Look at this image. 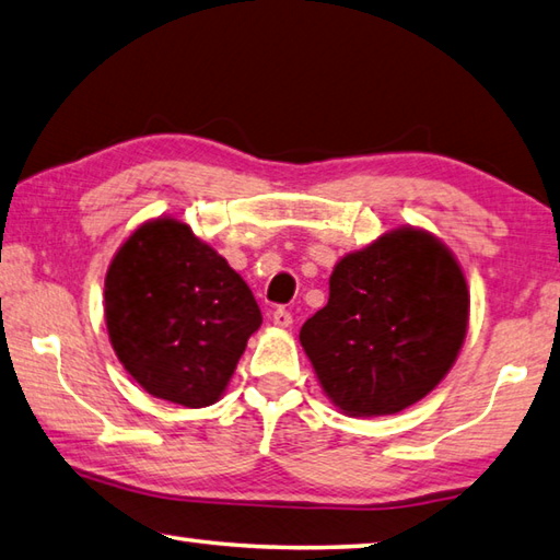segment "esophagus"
<instances>
[{
	"mask_svg": "<svg viewBox=\"0 0 560 560\" xmlns=\"http://www.w3.org/2000/svg\"><path fill=\"white\" fill-rule=\"evenodd\" d=\"M271 320H273V325H279V328H289V325L293 323V315H291V311H287L283 306H279L277 311H273Z\"/></svg>",
	"mask_w": 560,
	"mask_h": 560,
	"instance_id": "esophagus-1",
	"label": "esophagus"
}]
</instances>
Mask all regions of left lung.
Wrapping results in <instances>:
<instances>
[{"label": "left lung", "instance_id": "left-lung-1", "mask_svg": "<svg viewBox=\"0 0 560 560\" xmlns=\"http://www.w3.org/2000/svg\"><path fill=\"white\" fill-rule=\"evenodd\" d=\"M467 311V283L448 247L404 228L338 261L328 303L299 338L335 406L386 416L423 399L448 374Z\"/></svg>", "mask_w": 560, "mask_h": 560}]
</instances>
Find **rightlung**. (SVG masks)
Here are the masks:
<instances>
[{"mask_svg": "<svg viewBox=\"0 0 560 560\" xmlns=\"http://www.w3.org/2000/svg\"><path fill=\"white\" fill-rule=\"evenodd\" d=\"M105 320L119 362L151 396L200 409L225 392L261 311L215 249L159 218L112 259Z\"/></svg>", "mask_w": 560, "mask_h": 560, "instance_id": "1", "label": "right lung"}]
</instances>
